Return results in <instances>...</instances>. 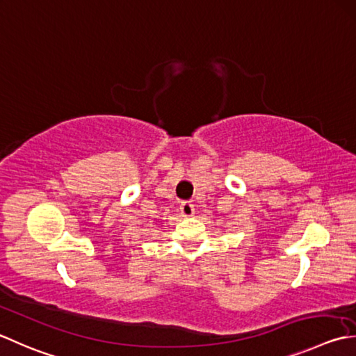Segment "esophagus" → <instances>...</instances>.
<instances>
[{
  "label": "esophagus",
  "instance_id": "1",
  "mask_svg": "<svg viewBox=\"0 0 356 356\" xmlns=\"http://www.w3.org/2000/svg\"><path fill=\"white\" fill-rule=\"evenodd\" d=\"M180 213H182L184 218H191L194 214V205L191 202H182V204H180Z\"/></svg>",
  "mask_w": 356,
  "mask_h": 356
}]
</instances>
